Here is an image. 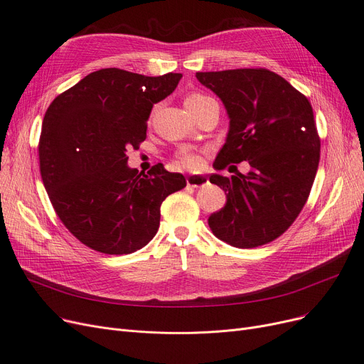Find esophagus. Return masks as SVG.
Returning a JSON list of instances; mask_svg holds the SVG:
<instances>
[{
	"label": "esophagus",
	"instance_id": "obj_1",
	"mask_svg": "<svg viewBox=\"0 0 364 364\" xmlns=\"http://www.w3.org/2000/svg\"><path fill=\"white\" fill-rule=\"evenodd\" d=\"M207 182V178L203 175H191L186 178V185L188 186H193V188H198L203 186Z\"/></svg>",
	"mask_w": 364,
	"mask_h": 364
}]
</instances>
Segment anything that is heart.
Returning a JSON list of instances; mask_svg holds the SVG:
<instances>
[{"mask_svg":"<svg viewBox=\"0 0 364 364\" xmlns=\"http://www.w3.org/2000/svg\"><path fill=\"white\" fill-rule=\"evenodd\" d=\"M207 99V96L204 95H200V93H194V95H189L185 100V103H193V102H200V100H204ZM178 160L182 166L185 167H196L200 164V159L198 155L193 151H182L179 155H178Z\"/></svg>","mask_w":364,"mask_h":364,"instance_id":"obj_1","label":"heart"}]
</instances>
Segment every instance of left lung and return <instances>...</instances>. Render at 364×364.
Wrapping results in <instances>:
<instances>
[{"instance_id":"8db88e82","label":"left lung","mask_w":364,"mask_h":364,"mask_svg":"<svg viewBox=\"0 0 364 364\" xmlns=\"http://www.w3.org/2000/svg\"><path fill=\"white\" fill-rule=\"evenodd\" d=\"M223 103L230 118L225 145L213 167L247 161V175L213 173L227 203L209 218L213 234L238 249L280 237L295 222L313 186L320 160L313 107L283 77L268 69L197 73Z\"/></svg>"}]
</instances>
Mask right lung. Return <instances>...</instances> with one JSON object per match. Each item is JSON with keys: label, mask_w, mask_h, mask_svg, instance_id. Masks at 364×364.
Returning a JSON list of instances; mask_svg holds the SVG:
<instances>
[{"label": "right lung", "mask_w": 364, "mask_h": 364, "mask_svg": "<svg viewBox=\"0 0 364 364\" xmlns=\"http://www.w3.org/2000/svg\"><path fill=\"white\" fill-rule=\"evenodd\" d=\"M181 78L105 68L50 103L38 146L43 183L59 219L87 247L107 255L142 249L159 231L161 203L186 186L161 163L139 173L126 155L146 139L154 103Z\"/></svg>", "instance_id": "add662e5"}]
</instances>
